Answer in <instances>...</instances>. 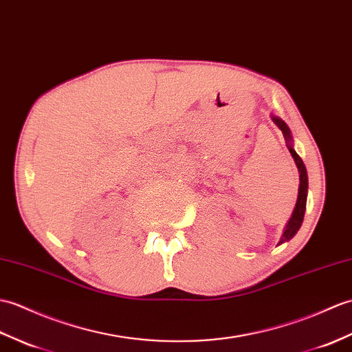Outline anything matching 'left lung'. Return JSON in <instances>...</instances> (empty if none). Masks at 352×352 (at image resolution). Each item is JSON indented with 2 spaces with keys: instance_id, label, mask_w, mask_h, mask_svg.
<instances>
[{
  "instance_id": "8db88e82",
  "label": "left lung",
  "mask_w": 352,
  "mask_h": 352,
  "mask_svg": "<svg viewBox=\"0 0 352 352\" xmlns=\"http://www.w3.org/2000/svg\"><path fill=\"white\" fill-rule=\"evenodd\" d=\"M272 120L274 121V124L279 127L282 130V133L285 136V141H287V146L288 150L291 153V156L294 157V162H296V165L298 168V173H300V187H298V198H297V204H296V208H294L292 211V216L289 219V222L287 225V228H285L283 231V235L282 239L279 241V244L285 243L291 240L294 235L297 234V231L300 230L301 223H303V217H305V211H306V199H307V170H306V166L303 160H301V157L298 156V154L296 153V150L292 148V136H291V130L289 127L287 126V122H285L283 120H280L279 117H274L272 116Z\"/></svg>"
}]
</instances>
